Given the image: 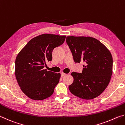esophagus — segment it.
<instances>
[{
	"label": "esophagus",
	"instance_id": "esophagus-1",
	"mask_svg": "<svg viewBox=\"0 0 125 125\" xmlns=\"http://www.w3.org/2000/svg\"><path fill=\"white\" fill-rule=\"evenodd\" d=\"M66 75H67L66 74H65V73H61V77H64V76Z\"/></svg>",
	"mask_w": 125,
	"mask_h": 125
}]
</instances>
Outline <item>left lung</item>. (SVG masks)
<instances>
[{"mask_svg": "<svg viewBox=\"0 0 125 125\" xmlns=\"http://www.w3.org/2000/svg\"><path fill=\"white\" fill-rule=\"evenodd\" d=\"M66 42L75 63H85L82 73L73 72V83L69 86L72 94L90 100L96 98L108 85L113 74V57L109 50L96 39L68 36Z\"/></svg>", "mask_w": 125, "mask_h": 125, "instance_id": "8db88e82", "label": "left lung"}]
</instances>
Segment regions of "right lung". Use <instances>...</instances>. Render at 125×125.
Here are the masks:
<instances>
[{"mask_svg":"<svg viewBox=\"0 0 125 125\" xmlns=\"http://www.w3.org/2000/svg\"><path fill=\"white\" fill-rule=\"evenodd\" d=\"M66 36L45 33L31 39L20 51L15 60V73L22 92L32 100H41L52 95L60 73L44 69L52 61L54 48L64 42Z\"/></svg>","mask_w":125,"mask_h":125,"instance_id":"1","label":"right lung"}]
</instances>
